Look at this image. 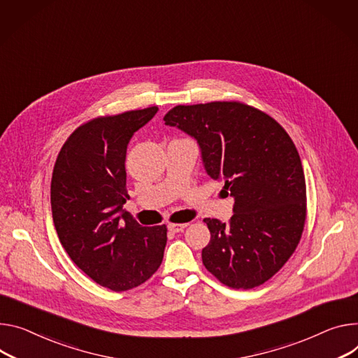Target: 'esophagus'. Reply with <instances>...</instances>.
Masks as SVG:
<instances>
[{"mask_svg":"<svg viewBox=\"0 0 358 358\" xmlns=\"http://www.w3.org/2000/svg\"><path fill=\"white\" fill-rule=\"evenodd\" d=\"M188 224H181V222H170L169 224V230L170 231H173V233H180V231H182L185 227H187Z\"/></svg>","mask_w":358,"mask_h":358,"instance_id":"esophagus-1","label":"esophagus"}]
</instances>
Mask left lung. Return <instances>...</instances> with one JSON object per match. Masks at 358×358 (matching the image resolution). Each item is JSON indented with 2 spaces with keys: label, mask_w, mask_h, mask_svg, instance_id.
Here are the masks:
<instances>
[{
  "label": "left lung",
  "mask_w": 358,
  "mask_h": 358,
  "mask_svg": "<svg viewBox=\"0 0 358 358\" xmlns=\"http://www.w3.org/2000/svg\"><path fill=\"white\" fill-rule=\"evenodd\" d=\"M164 121L197 140L207 174L234 197L229 222L204 218L211 240L203 264L224 285L268 281L296 251L307 217L306 178L285 129L240 101L177 106Z\"/></svg>",
  "instance_id": "8db88e82"
}]
</instances>
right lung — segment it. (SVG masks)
<instances>
[{"mask_svg":"<svg viewBox=\"0 0 358 358\" xmlns=\"http://www.w3.org/2000/svg\"><path fill=\"white\" fill-rule=\"evenodd\" d=\"M158 107L92 118L64 143L51 178L58 238L76 266L96 284L127 291L161 266L167 227H141L122 210L125 154L133 134Z\"/></svg>","mask_w":358,"mask_h":358,"instance_id":"1","label":"right lung"}]
</instances>
